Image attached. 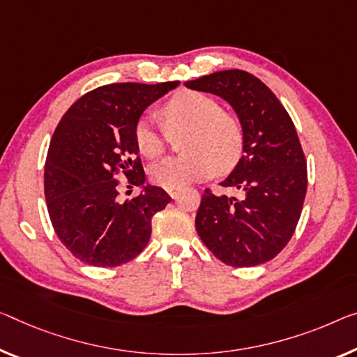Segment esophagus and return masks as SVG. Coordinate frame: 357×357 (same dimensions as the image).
Segmentation results:
<instances>
[{"instance_id": "esophagus-1", "label": "esophagus", "mask_w": 357, "mask_h": 357, "mask_svg": "<svg viewBox=\"0 0 357 357\" xmlns=\"http://www.w3.org/2000/svg\"><path fill=\"white\" fill-rule=\"evenodd\" d=\"M167 193L171 197H175V196H177V190H167Z\"/></svg>"}]
</instances>
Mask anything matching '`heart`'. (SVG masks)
Wrapping results in <instances>:
<instances>
[{
  "instance_id": "obj_1",
  "label": "heart",
  "mask_w": 357,
  "mask_h": 357,
  "mask_svg": "<svg viewBox=\"0 0 357 357\" xmlns=\"http://www.w3.org/2000/svg\"><path fill=\"white\" fill-rule=\"evenodd\" d=\"M169 132L186 130L183 155L164 158L150 167V177L166 190H178L213 172L233 171L244 151V132L238 119L222 112L212 97L195 91L175 94L162 107ZM137 150L145 158H158L166 148V132L153 118L142 116L135 124Z\"/></svg>"
}]
</instances>
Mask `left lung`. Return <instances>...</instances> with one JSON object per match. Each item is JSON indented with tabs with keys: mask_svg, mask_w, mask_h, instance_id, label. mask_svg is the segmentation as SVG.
Masks as SVG:
<instances>
[{
	"mask_svg": "<svg viewBox=\"0 0 357 357\" xmlns=\"http://www.w3.org/2000/svg\"><path fill=\"white\" fill-rule=\"evenodd\" d=\"M185 86L228 102L244 132V155L220 182L243 197L213 195L207 188L196 213V231L227 265H261L286 248L303 207L308 180L297 130L270 87L248 71H215Z\"/></svg>",
	"mask_w": 357,
	"mask_h": 357,
	"instance_id": "left-lung-1",
	"label": "left lung"
}]
</instances>
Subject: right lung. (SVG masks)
I'll return each mask as SVG.
<instances>
[{
  "label": "right lung",
  "mask_w": 357,
  "mask_h": 357,
  "mask_svg": "<svg viewBox=\"0 0 357 357\" xmlns=\"http://www.w3.org/2000/svg\"><path fill=\"white\" fill-rule=\"evenodd\" d=\"M178 81L116 83L78 98L57 124L45 166L47 212L59 239L92 266L128 263L146 248L151 218L171 196L144 185L137 156L135 124L142 113ZM141 186L139 197L117 201L116 176Z\"/></svg>",
  "instance_id": "obj_1"
}]
</instances>
